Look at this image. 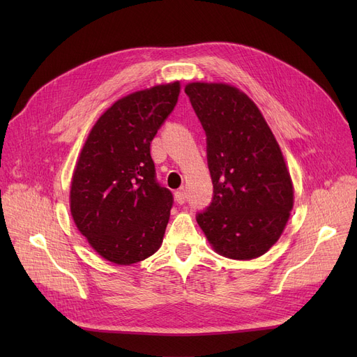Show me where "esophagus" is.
<instances>
[{"mask_svg": "<svg viewBox=\"0 0 357 357\" xmlns=\"http://www.w3.org/2000/svg\"><path fill=\"white\" fill-rule=\"evenodd\" d=\"M175 201L178 204H185V201H186V191L185 190H178L175 192Z\"/></svg>", "mask_w": 357, "mask_h": 357, "instance_id": "34e87169", "label": "esophagus"}]
</instances>
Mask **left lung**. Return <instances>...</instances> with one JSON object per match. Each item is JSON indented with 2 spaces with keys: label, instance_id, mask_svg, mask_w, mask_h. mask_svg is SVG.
I'll use <instances>...</instances> for the list:
<instances>
[{
  "label": "left lung",
  "instance_id": "8db88e82",
  "mask_svg": "<svg viewBox=\"0 0 357 357\" xmlns=\"http://www.w3.org/2000/svg\"><path fill=\"white\" fill-rule=\"evenodd\" d=\"M186 96L207 135L214 197L197 221L213 250L234 260L265 255L284 233L294 185L257 105L222 82H190Z\"/></svg>",
  "mask_w": 357,
  "mask_h": 357
}]
</instances>
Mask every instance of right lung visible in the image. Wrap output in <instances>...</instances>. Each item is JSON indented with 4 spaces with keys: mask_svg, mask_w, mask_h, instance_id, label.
I'll return each mask as SVG.
<instances>
[{
    "mask_svg": "<svg viewBox=\"0 0 357 357\" xmlns=\"http://www.w3.org/2000/svg\"><path fill=\"white\" fill-rule=\"evenodd\" d=\"M179 92L175 81L117 100L81 149L70 181V215L89 246L111 264H137L162 246L174 198L155 179L150 143Z\"/></svg>",
    "mask_w": 357,
    "mask_h": 357,
    "instance_id": "obj_1",
    "label": "right lung"
}]
</instances>
